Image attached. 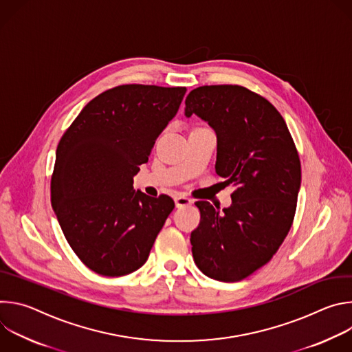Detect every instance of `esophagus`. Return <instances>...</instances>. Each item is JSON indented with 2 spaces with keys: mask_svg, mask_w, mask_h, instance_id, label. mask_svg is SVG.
<instances>
[{
  "mask_svg": "<svg viewBox=\"0 0 352 352\" xmlns=\"http://www.w3.org/2000/svg\"><path fill=\"white\" fill-rule=\"evenodd\" d=\"M174 202H175V206H177V208H184V206L190 205L192 200H190L188 196H185V195H178V196H175Z\"/></svg>",
  "mask_w": 352,
  "mask_h": 352,
  "instance_id": "1",
  "label": "esophagus"
}]
</instances>
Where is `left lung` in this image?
I'll return each instance as SVG.
<instances>
[{"mask_svg": "<svg viewBox=\"0 0 352 352\" xmlns=\"http://www.w3.org/2000/svg\"><path fill=\"white\" fill-rule=\"evenodd\" d=\"M192 114L216 132V173L235 188L230 208L196 204L200 223L190 234L193 261L210 278L239 281L273 258L291 228L299 156L280 113L246 87H196L185 100V116Z\"/></svg>", "mask_w": 352, "mask_h": 352, "instance_id": "left-lung-1", "label": "left lung"}]
</instances>
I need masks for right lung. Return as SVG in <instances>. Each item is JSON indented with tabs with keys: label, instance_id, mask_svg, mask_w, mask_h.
<instances>
[{
	"label": "right lung",
	"instance_id": "right-lung-1",
	"mask_svg": "<svg viewBox=\"0 0 352 352\" xmlns=\"http://www.w3.org/2000/svg\"><path fill=\"white\" fill-rule=\"evenodd\" d=\"M186 87L122 85L94 97L61 138L52 205L78 258L120 277L142 267L174 200L133 189L139 166L175 117Z\"/></svg>",
	"mask_w": 352,
	"mask_h": 352
}]
</instances>
